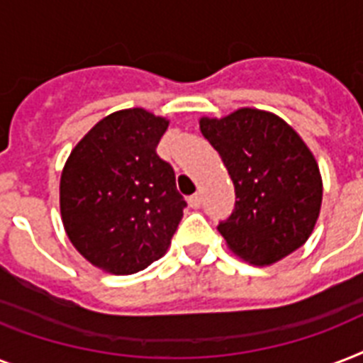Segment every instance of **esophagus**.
I'll return each mask as SVG.
<instances>
[{"mask_svg": "<svg viewBox=\"0 0 363 363\" xmlns=\"http://www.w3.org/2000/svg\"><path fill=\"white\" fill-rule=\"evenodd\" d=\"M188 205H190L192 209H198L199 205H201V198H199L198 194H194V196H190V198H188Z\"/></svg>", "mask_w": 363, "mask_h": 363, "instance_id": "34e87169", "label": "esophagus"}]
</instances>
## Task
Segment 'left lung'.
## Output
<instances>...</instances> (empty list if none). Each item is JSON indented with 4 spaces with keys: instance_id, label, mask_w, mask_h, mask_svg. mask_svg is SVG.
Instances as JSON below:
<instances>
[{
    "instance_id": "1",
    "label": "left lung",
    "mask_w": 363,
    "mask_h": 363,
    "mask_svg": "<svg viewBox=\"0 0 363 363\" xmlns=\"http://www.w3.org/2000/svg\"><path fill=\"white\" fill-rule=\"evenodd\" d=\"M199 130L218 150L235 186V209L218 232L239 258L271 265L298 250L315 230L322 177L303 139L267 111L203 116Z\"/></svg>"
}]
</instances>
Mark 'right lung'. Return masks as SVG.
<instances>
[{
  "label": "right lung",
  "instance_id": "add662e5",
  "mask_svg": "<svg viewBox=\"0 0 363 363\" xmlns=\"http://www.w3.org/2000/svg\"><path fill=\"white\" fill-rule=\"evenodd\" d=\"M169 121L124 109L77 143L60 179V211L73 247L92 265L131 275L167 252L186 201L156 154Z\"/></svg>",
  "mask_w": 363,
  "mask_h": 363
}]
</instances>
